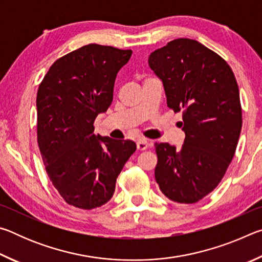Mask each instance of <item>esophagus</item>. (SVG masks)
<instances>
[{"mask_svg": "<svg viewBox=\"0 0 262 262\" xmlns=\"http://www.w3.org/2000/svg\"><path fill=\"white\" fill-rule=\"evenodd\" d=\"M136 145H137V149H139V150H147V149L151 147V143L148 142L147 140H144V139H140L139 141L136 142Z\"/></svg>", "mask_w": 262, "mask_h": 262, "instance_id": "esophagus-1", "label": "esophagus"}]
</instances>
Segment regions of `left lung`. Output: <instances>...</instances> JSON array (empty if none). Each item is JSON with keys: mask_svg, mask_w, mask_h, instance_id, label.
I'll use <instances>...</instances> for the list:
<instances>
[{"mask_svg": "<svg viewBox=\"0 0 262 262\" xmlns=\"http://www.w3.org/2000/svg\"><path fill=\"white\" fill-rule=\"evenodd\" d=\"M149 67L162 79L167 106L183 112L180 149L155 143V178L178 203H195L221 183L242 130L239 89L227 61L196 40L174 39L152 52Z\"/></svg>", "mask_w": 262, "mask_h": 262, "instance_id": "1", "label": "left lung"}]
</instances>
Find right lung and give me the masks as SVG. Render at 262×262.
I'll list each match as a JSON object with an SVG mask.
<instances>
[{
  "instance_id": "obj_1",
  "label": "right lung",
  "mask_w": 262,
  "mask_h": 262,
  "mask_svg": "<svg viewBox=\"0 0 262 262\" xmlns=\"http://www.w3.org/2000/svg\"><path fill=\"white\" fill-rule=\"evenodd\" d=\"M130 50L83 46L57 59L37 94V137L50 180L62 199L94 209L113 196L123 165L136 150L130 140L95 134L97 115L107 111L119 70Z\"/></svg>"
}]
</instances>
